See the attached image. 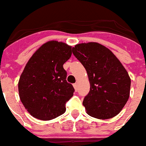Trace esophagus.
I'll return each mask as SVG.
<instances>
[{
    "label": "esophagus",
    "instance_id": "obj_1",
    "mask_svg": "<svg viewBox=\"0 0 146 146\" xmlns=\"http://www.w3.org/2000/svg\"><path fill=\"white\" fill-rule=\"evenodd\" d=\"M73 88H74V89H75L76 91H77V89H78V84H77V83H75V84H73Z\"/></svg>",
    "mask_w": 146,
    "mask_h": 146
}]
</instances>
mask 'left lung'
<instances>
[{
  "label": "left lung",
  "mask_w": 146,
  "mask_h": 146,
  "mask_svg": "<svg viewBox=\"0 0 146 146\" xmlns=\"http://www.w3.org/2000/svg\"><path fill=\"white\" fill-rule=\"evenodd\" d=\"M73 53L85 68L90 92L83 105L97 119L113 118L120 113L130 96L127 71L109 48L96 42L78 44Z\"/></svg>",
  "instance_id": "obj_1"
}]
</instances>
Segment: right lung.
<instances>
[{
  "label": "right lung",
  "mask_w": 146,
  "mask_h": 146,
  "mask_svg": "<svg viewBox=\"0 0 146 146\" xmlns=\"http://www.w3.org/2000/svg\"><path fill=\"white\" fill-rule=\"evenodd\" d=\"M72 47L50 40L42 44L27 62L19 80V95L30 115L51 120L66 112V102L74 88L66 81L63 64L70 59Z\"/></svg>",
  "instance_id": "right-lung-1"
}]
</instances>
